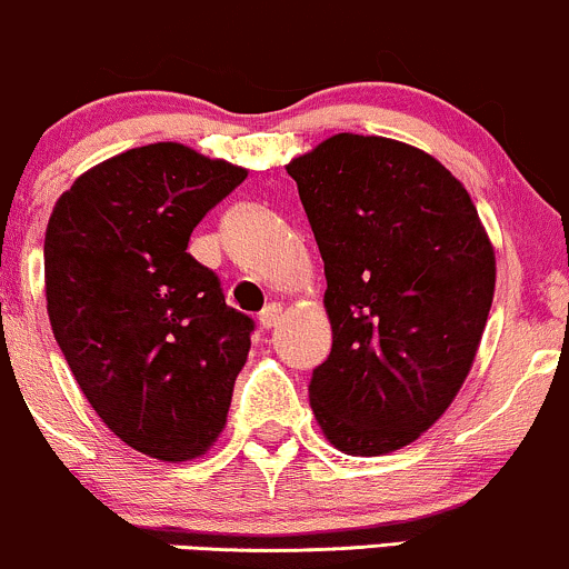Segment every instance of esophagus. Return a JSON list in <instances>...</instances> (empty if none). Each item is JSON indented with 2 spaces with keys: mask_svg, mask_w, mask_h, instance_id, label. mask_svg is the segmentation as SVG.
<instances>
[{
  "mask_svg": "<svg viewBox=\"0 0 569 569\" xmlns=\"http://www.w3.org/2000/svg\"><path fill=\"white\" fill-rule=\"evenodd\" d=\"M282 320V307L279 303H268L266 309L260 311V328H273Z\"/></svg>",
  "mask_w": 569,
  "mask_h": 569,
  "instance_id": "34e87169",
  "label": "esophagus"
}]
</instances>
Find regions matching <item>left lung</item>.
Returning <instances> with one entry per match:
<instances>
[{"instance_id": "8db88e82", "label": "left lung", "mask_w": 569, "mask_h": 569, "mask_svg": "<svg viewBox=\"0 0 569 569\" xmlns=\"http://www.w3.org/2000/svg\"><path fill=\"white\" fill-rule=\"evenodd\" d=\"M287 173L326 262L333 345L309 382L315 418L341 453H393L472 369L493 247L461 181L401 140L339 132Z\"/></svg>"}]
</instances>
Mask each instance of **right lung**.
I'll return each mask as SVG.
<instances>
[{"label":"right lung","instance_id":"right-lung-1","mask_svg":"<svg viewBox=\"0 0 569 569\" xmlns=\"http://www.w3.org/2000/svg\"><path fill=\"white\" fill-rule=\"evenodd\" d=\"M247 179L181 143H149L78 176L46 230L53 336L102 423L160 461L217 442L254 322L187 252Z\"/></svg>","mask_w":569,"mask_h":569}]
</instances>
